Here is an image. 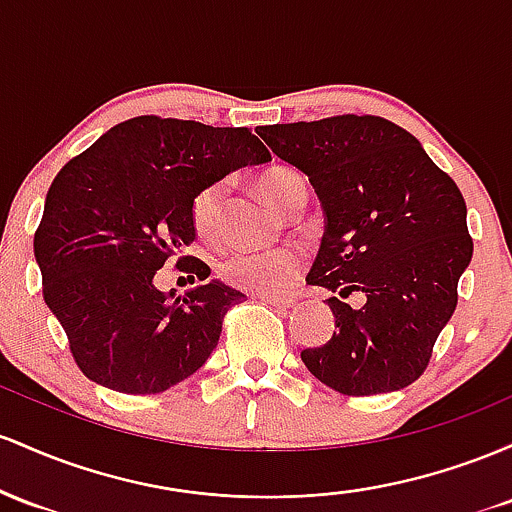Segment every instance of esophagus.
<instances>
[{
	"instance_id": "34e87169",
	"label": "esophagus",
	"mask_w": 512,
	"mask_h": 512,
	"mask_svg": "<svg viewBox=\"0 0 512 512\" xmlns=\"http://www.w3.org/2000/svg\"><path fill=\"white\" fill-rule=\"evenodd\" d=\"M258 300L271 304V307H278V309H290L292 307V300H285V297H266V295H258Z\"/></svg>"
}]
</instances>
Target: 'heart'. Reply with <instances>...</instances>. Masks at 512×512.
I'll list each match as a JSON object with an SVG mask.
<instances>
[{"label": "heart", "instance_id": "1", "mask_svg": "<svg viewBox=\"0 0 512 512\" xmlns=\"http://www.w3.org/2000/svg\"><path fill=\"white\" fill-rule=\"evenodd\" d=\"M258 188L266 195L268 203L280 212L295 215L307 203V183L300 171L292 166H271L258 176ZM227 183L215 181L200 188L191 200V222L195 234L205 241H215L222 229V210H225ZM304 271L302 251L290 249H268V251H237L227 256L220 266V275L225 283L251 295L285 297L295 290Z\"/></svg>", "mask_w": 512, "mask_h": 512}]
</instances>
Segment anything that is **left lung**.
Instances as JSON below:
<instances>
[{
    "label": "left lung",
    "mask_w": 512,
    "mask_h": 512,
    "mask_svg": "<svg viewBox=\"0 0 512 512\" xmlns=\"http://www.w3.org/2000/svg\"><path fill=\"white\" fill-rule=\"evenodd\" d=\"M258 135L309 176L324 210L307 283L333 292L336 331L302 350V363L348 396L409 387L428 367L472 261L457 183L411 132L380 116L268 125ZM353 291L366 295L360 310L342 302Z\"/></svg>",
    "instance_id": "1"
}]
</instances>
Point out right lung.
<instances>
[{
  "instance_id": "right-lung-1",
  "label": "right lung",
  "mask_w": 512,
  "mask_h": 512,
  "mask_svg": "<svg viewBox=\"0 0 512 512\" xmlns=\"http://www.w3.org/2000/svg\"><path fill=\"white\" fill-rule=\"evenodd\" d=\"M268 159L249 128L137 116L62 166L33 254L45 304L91 382L159 394L205 365L244 295L210 280L169 302L154 275L176 258V268L208 278V263L183 256L195 239L193 195Z\"/></svg>"
}]
</instances>
